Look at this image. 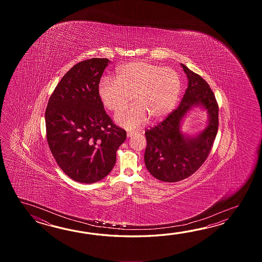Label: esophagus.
Here are the masks:
<instances>
[{
  "label": "esophagus",
  "instance_id": "1",
  "mask_svg": "<svg viewBox=\"0 0 262 262\" xmlns=\"http://www.w3.org/2000/svg\"><path fill=\"white\" fill-rule=\"evenodd\" d=\"M126 135H127V137H128V138H131L132 136H134V135H135V132H133V131H127V133H126Z\"/></svg>",
  "mask_w": 262,
  "mask_h": 262
}]
</instances>
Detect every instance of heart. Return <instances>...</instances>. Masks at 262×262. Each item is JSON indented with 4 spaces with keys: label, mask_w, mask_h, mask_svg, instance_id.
I'll return each instance as SVG.
<instances>
[{
    "label": "heart",
    "mask_w": 262,
    "mask_h": 262,
    "mask_svg": "<svg viewBox=\"0 0 262 262\" xmlns=\"http://www.w3.org/2000/svg\"><path fill=\"white\" fill-rule=\"evenodd\" d=\"M182 92V79L175 69L149 61H131L119 67L115 80L103 78L98 95L111 112L124 111L133 100L136 105L116 115L115 121L127 129L139 128L149 117L159 121L176 106Z\"/></svg>",
    "instance_id": "1"
}]
</instances>
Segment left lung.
Here are the masks:
<instances>
[{
	"instance_id": "8db88e82",
	"label": "left lung",
	"mask_w": 262,
	"mask_h": 262,
	"mask_svg": "<svg viewBox=\"0 0 262 262\" xmlns=\"http://www.w3.org/2000/svg\"><path fill=\"white\" fill-rule=\"evenodd\" d=\"M188 79L178 107L162 123L146 130L145 165L155 178L179 182L195 173L206 160L218 130V105L209 84L181 63ZM201 107L208 116L207 127L195 135L184 134L181 125L187 113Z\"/></svg>"
}]
</instances>
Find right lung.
Returning <instances> with one entry per match:
<instances>
[{
  "mask_svg": "<svg viewBox=\"0 0 262 262\" xmlns=\"http://www.w3.org/2000/svg\"><path fill=\"white\" fill-rule=\"evenodd\" d=\"M110 62L93 58L74 66L56 86L45 113L50 151L61 170L78 183L105 178L126 139V132L112 123L98 95Z\"/></svg>",
  "mask_w": 262,
  "mask_h": 262,
  "instance_id": "obj_1",
  "label": "right lung"
}]
</instances>
